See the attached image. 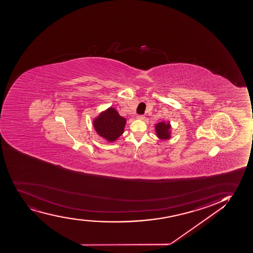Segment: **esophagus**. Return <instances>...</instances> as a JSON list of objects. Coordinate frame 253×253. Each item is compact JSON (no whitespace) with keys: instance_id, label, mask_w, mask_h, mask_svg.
<instances>
[{"instance_id":"obj_1","label":"esophagus","mask_w":253,"mask_h":253,"mask_svg":"<svg viewBox=\"0 0 253 253\" xmlns=\"http://www.w3.org/2000/svg\"><path fill=\"white\" fill-rule=\"evenodd\" d=\"M144 118H145V116H142V115H138L137 116V119L138 120H144Z\"/></svg>"}]
</instances>
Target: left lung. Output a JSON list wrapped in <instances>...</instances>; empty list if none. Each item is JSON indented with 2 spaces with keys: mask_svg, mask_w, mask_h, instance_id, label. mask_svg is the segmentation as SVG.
I'll return each mask as SVG.
<instances>
[{
  "mask_svg": "<svg viewBox=\"0 0 253 253\" xmlns=\"http://www.w3.org/2000/svg\"><path fill=\"white\" fill-rule=\"evenodd\" d=\"M170 124L160 122L155 125V131L158 137L161 140H167L170 138Z\"/></svg>",
  "mask_w": 253,
  "mask_h": 253,
  "instance_id": "1",
  "label": "left lung"
}]
</instances>
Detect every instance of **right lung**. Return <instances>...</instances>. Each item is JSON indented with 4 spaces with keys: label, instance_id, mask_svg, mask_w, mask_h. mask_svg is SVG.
<instances>
[{
    "label": "right lung",
    "instance_id": "right-lung-1",
    "mask_svg": "<svg viewBox=\"0 0 253 253\" xmlns=\"http://www.w3.org/2000/svg\"><path fill=\"white\" fill-rule=\"evenodd\" d=\"M126 122L115 108L110 107L93 120V126L100 137L108 142H114L123 133Z\"/></svg>",
    "mask_w": 253,
    "mask_h": 253
}]
</instances>
